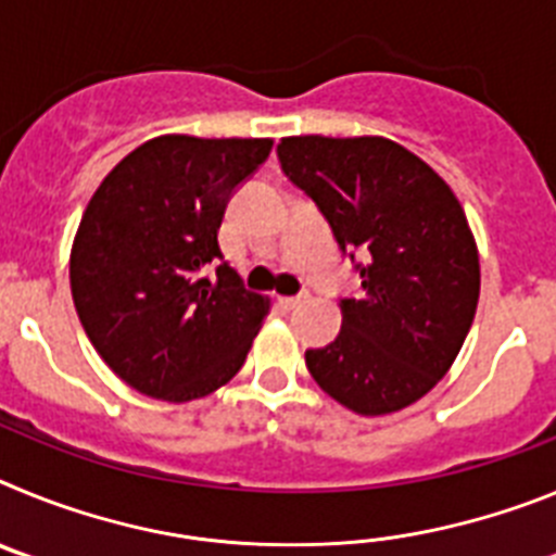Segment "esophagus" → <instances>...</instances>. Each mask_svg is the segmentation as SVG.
Instances as JSON below:
<instances>
[{"mask_svg": "<svg viewBox=\"0 0 556 556\" xmlns=\"http://www.w3.org/2000/svg\"><path fill=\"white\" fill-rule=\"evenodd\" d=\"M308 298H312L308 292L294 294V298H281V306L283 308H298V306H303V303H308Z\"/></svg>", "mask_w": 556, "mask_h": 556, "instance_id": "34e87169", "label": "esophagus"}]
</instances>
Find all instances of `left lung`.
<instances>
[{
	"instance_id": "1",
	"label": "left lung",
	"mask_w": 556,
	"mask_h": 556,
	"mask_svg": "<svg viewBox=\"0 0 556 556\" xmlns=\"http://www.w3.org/2000/svg\"><path fill=\"white\" fill-rule=\"evenodd\" d=\"M278 161L362 278V294L339 301L337 339L306 351L308 372L356 415L415 404L454 365L479 303V250L459 200L381 136H289Z\"/></svg>"
}]
</instances>
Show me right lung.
<instances>
[{
	"label": "right lung",
	"mask_w": 556,
	"mask_h": 556,
	"mask_svg": "<svg viewBox=\"0 0 556 556\" xmlns=\"http://www.w3.org/2000/svg\"><path fill=\"white\" fill-rule=\"evenodd\" d=\"M269 150V139L159 136L113 166L88 203L72 298L91 345L141 395L186 404L244 365L269 301L244 289L217 236Z\"/></svg>",
	"instance_id": "right-lung-1"
}]
</instances>
